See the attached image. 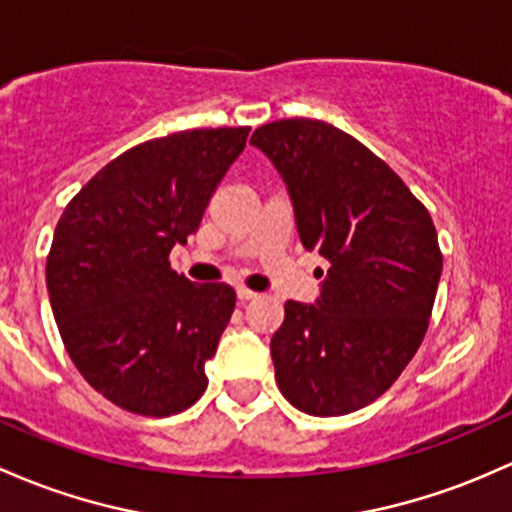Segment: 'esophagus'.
<instances>
[{"label": "esophagus", "instance_id": "1", "mask_svg": "<svg viewBox=\"0 0 512 512\" xmlns=\"http://www.w3.org/2000/svg\"><path fill=\"white\" fill-rule=\"evenodd\" d=\"M238 299L250 301V299H257V294L252 289H247V286H238Z\"/></svg>", "mask_w": 512, "mask_h": 512}]
</instances>
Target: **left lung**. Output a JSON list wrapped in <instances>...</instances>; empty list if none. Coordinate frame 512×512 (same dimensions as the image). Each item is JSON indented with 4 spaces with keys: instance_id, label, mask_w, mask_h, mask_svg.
Wrapping results in <instances>:
<instances>
[{
    "instance_id": "1",
    "label": "left lung",
    "mask_w": 512,
    "mask_h": 512,
    "mask_svg": "<svg viewBox=\"0 0 512 512\" xmlns=\"http://www.w3.org/2000/svg\"><path fill=\"white\" fill-rule=\"evenodd\" d=\"M250 143L282 174L303 247L330 262L316 303L284 306L269 345L279 391L318 418L359 411L425 338L442 274L435 223L381 157L330 123L272 121Z\"/></svg>"
}]
</instances>
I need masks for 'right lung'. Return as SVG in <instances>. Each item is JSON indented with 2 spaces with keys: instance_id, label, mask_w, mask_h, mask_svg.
I'll list each match as a JSON object with an SVG mask.
<instances>
[{
  "instance_id": "1",
  "label": "right lung",
  "mask_w": 512,
  "mask_h": 512,
  "mask_svg": "<svg viewBox=\"0 0 512 512\" xmlns=\"http://www.w3.org/2000/svg\"><path fill=\"white\" fill-rule=\"evenodd\" d=\"M250 128H194L111 160L65 206L46 262L60 338L94 391L138 415L187 411L235 308L228 284L170 267Z\"/></svg>"
}]
</instances>
